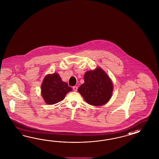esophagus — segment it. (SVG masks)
Here are the masks:
<instances>
[{
    "mask_svg": "<svg viewBox=\"0 0 159 159\" xmlns=\"http://www.w3.org/2000/svg\"><path fill=\"white\" fill-rule=\"evenodd\" d=\"M73 89H74V91H77L78 89V87L77 86H74L73 87Z\"/></svg>",
    "mask_w": 159,
    "mask_h": 159,
    "instance_id": "obj_1",
    "label": "esophagus"
}]
</instances>
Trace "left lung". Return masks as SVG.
Listing matches in <instances>:
<instances>
[{
  "label": "left lung",
  "mask_w": 159,
  "mask_h": 159,
  "mask_svg": "<svg viewBox=\"0 0 159 159\" xmlns=\"http://www.w3.org/2000/svg\"><path fill=\"white\" fill-rule=\"evenodd\" d=\"M84 84L78 91L88 104L101 106L106 103L110 99L113 84L108 75L100 68L94 71H87L84 75Z\"/></svg>",
  "instance_id": "obj_1"
}]
</instances>
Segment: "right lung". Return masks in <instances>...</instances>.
<instances>
[{
  "label": "right lung",
  "instance_id": "obj_1",
  "mask_svg": "<svg viewBox=\"0 0 159 159\" xmlns=\"http://www.w3.org/2000/svg\"><path fill=\"white\" fill-rule=\"evenodd\" d=\"M72 88L62 81L58 74L48 75L42 84V96L46 103L54 104L63 100Z\"/></svg>",
  "mask_w": 159,
  "mask_h": 159
}]
</instances>
